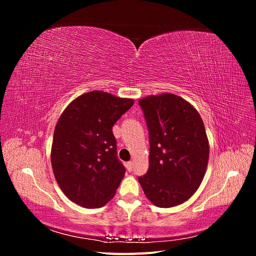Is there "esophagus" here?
<instances>
[{
	"instance_id": "obj_1",
	"label": "esophagus",
	"mask_w": 256,
	"mask_h": 256,
	"mask_svg": "<svg viewBox=\"0 0 256 256\" xmlns=\"http://www.w3.org/2000/svg\"><path fill=\"white\" fill-rule=\"evenodd\" d=\"M126 168H127V170H128L129 172L132 171V168H134V164H132V161H129V162H127V164H126Z\"/></svg>"
}]
</instances>
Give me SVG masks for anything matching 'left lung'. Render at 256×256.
<instances>
[{
	"instance_id": "left-lung-1",
	"label": "left lung",
	"mask_w": 256,
	"mask_h": 256,
	"mask_svg": "<svg viewBox=\"0 0 256 256\" xmlns=\"http://www.w3.org/2000/svg\"><path fill=\"white\" fill-rule=\"evenodd\" d=\"M138 106L148 129L150 166L138 180L152 204L180 205L198 190L207 168L209 145L202 118L173 94L146 97Z\"/></svg>"
}]
</instances>
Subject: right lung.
I'll return each instance as SVG.
<instances>
[{
	"instance_id": "obj_1",
	"label": "right lung",
	"mask_w": 256,
	"mask_h": 256,
	"mask_svg": "<svg viewBox=\"0 0 256 256\" xmlns=\"http://www.w3.org/2000/svg\"><path fill=\"white\" fill-rule=\"evenodd\" d=\"M134 106L104 92L81 95L60 115L54 130L51 164L65 196L85 208L114 196L126 168L118 157L112 127Z\"/></svg>"
}]
</instances>
